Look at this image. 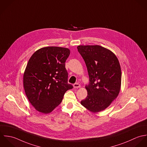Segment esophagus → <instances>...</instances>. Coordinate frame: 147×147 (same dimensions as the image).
<instances>
[{"instance_id": "34e87169", "label": "esophagus", "mask_w": 147, "mask_h": 147, "mask_svg": "<svg viewBox=\"0 0 147 147\" xmlns=\"http://www.w3.org/2000/svg\"><path fill=\"white\" fill-rule=\"evenodd\" d=\"M81 87V85L78 83H76L74 84V88H80Z\"/></svg>"}]
</instances>
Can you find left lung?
Here are the masks:
<instances>
[{
    "label": "left lung",
    "instance_id": "obj_1",
    "mask_svg": "<svg viewBox=\"0 0 147 147\" xmlns=\"http://www.w3.org/2000/svg\"><path fill=\"white\" fill-rule=\"evenodd\" d=\"M77 49L89 76V84L85 86L88 95L81 104L92 113L104 110L116 99L120 90L119 60L111 51L100 45H80Z\"/></svg>",
    "mask_w": 147,
    "mask_h": 147
}]
</instances>
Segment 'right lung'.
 Masks as SVG:
<instances>
[{"instance_id": "1", "label": "right lung", "mask_w": 147, "mask_h": 147, "mask_svg": "<svg viewBox=\"0 0 147 147\" xmlns=\"http://www.w3.org/2000/svg\"><path fill=\"white\" fill-rule=\"evenodd\" d=\"M68 48L48 47L36 51L26 66L23 85L31 105L43 114L51 113L61 103L66 91L73 86L67 83L65 62Z\"/></svg>"}]
</instances>
